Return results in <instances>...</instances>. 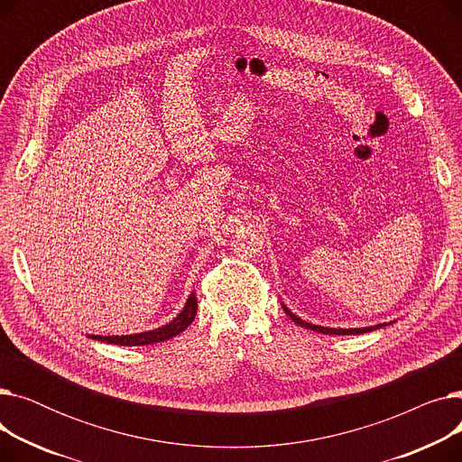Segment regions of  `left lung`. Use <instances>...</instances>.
<instances>
[{
	"mask_svg": "<svg viewBox=\"0 0 462 462\" xmlns=\"http://www.w3.org/2000/svg\"><path fill=\"white\" fill-rule=\"evenodd\" d=\"M284 312L288 314L290 319H292V322H296L298 326L301 328H307V329H312V331H319V333H328V335H356V333H367V331H373L374 328H361V329H333V328H322V326H312L309 322H303L301 319L294 317L292 312H290L286 307H282Z\"/></svg>",
	"mask_w": 462,
	"mask_h": 462,
	"instance_id": "obj_1",
	"label": "left lung"
}]
</instances>
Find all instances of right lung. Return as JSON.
<instances>
[{
    "label": "right lung",
    "instance_id": "right-lung-1",
    "mask_svg": "<svg viewBox=\"0 0 462 462\" xmlns=\"http://www.w3.org/2000/svg\"><path fill=\"white\" fill-rule=\"evenodd\" d=\"M197 310H199V303H197V294H190L183 310L178 314V317L162 326L157 328L153 331H145V333H138V335H121V337H99V335H91V338H97V341H106L110 345H119V346H143V345H153V343H162L168 341V338H172L176 335H180L181 331H185L194 317H197Z\"/></svg>",
    "mask_w": 462,
    "mask_h": 462
}]
</instances>
